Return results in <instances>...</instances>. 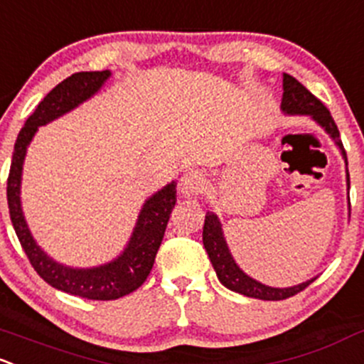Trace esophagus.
<instances>
[{
  "label": "esophagus",
  "instance_id": "34e87169",
  "mask_svg": "<svg viewBox=\"0 0 364 364\" xmlns=\"http://www.w3.org/2000/svg\"><path fill=\"white\" fill-rule=\"evenodd\" d=\"M204 176L197 171H190L186 172L181 178V181H179V190H181V193L185 195V197H192V195L200 193L202 190H204Z\"/></svg>",
  "mask_w": 364,
  "mask_h": 364
}]
</instances>
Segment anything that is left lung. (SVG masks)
<instances>
[{"mask_svg": "<svg viewBox=\"0 0 364 364\" xmlns=\"http://www.w3.org/2000/svg\"><path fill=\"white\" fill-rule=\"evenodd\" d=\"M282 102L281 109L286 114H311L312 120L317 122L321 127L324 129L328 134H330L331 139L335 141L336 146L342 151L343 160H346L347 167V153L343 150V144L340 141V132L338 127H336L335 120L331 118L330 112H328L326 106L301 85L296 78H293L291 75H282ZM347 172V190L350 186L349 179V169ZM350 208V200H349ZM202 242H204L205 251H208L209 259H211L214 270H216L218 279H220L221 284L225 288L232 289V291L244 294V296L258 298V300H286V298L293 296V294L304 291L314 279L307 282H301V284L291 286V288H272V286H265L262 282L255 281V279L250 277L247 274H244L240 270V267L237 265L233 256L230 255V250L227 246V240H225L223 230H221V223L218 220V216L214 213L205 214L204 221V230H202Z\"/></svg>", "mask_w": 364, "mask_h": 364, "instance_id": "left-lung-1", "label": "left lung"}]
</instances>
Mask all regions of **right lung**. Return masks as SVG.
Masks as SVG:
<instances>
[{"label":"right lung","instance_id":"obj_1","mask_svg":"<svg viewBox=\"0 0 364 364\" xmlns=\"http://www.w3.org/2000/svg\"><path fill=\"white\" fill-rule=\"evenodd\" d=\"M109 76L112 71L108 70L75 73L45 95L43 101L36 106L34 113L26 120V125L18 132L14 156H11L9 183H6L11 225L33 269L52 288L87 300H117L136 291L146 281L155 263L156 251L162 244L172 208L176 204V183L172 181L144 202L124 252L113 262L94 269H71L53 262L31 235L21 208L22 164L31 139L40 125H47L48 122L63 117L64 113L71 112L83 101L90 99L105 85Z\"/></svg>","mask_w":364,"mask_h":364}]
</instances>
